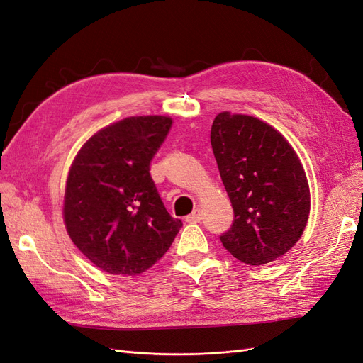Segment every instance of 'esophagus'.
<instances>
[{"mask_svg":"<svg viewBox=\"0 0 363 363\" xmlns=\"http://www.w3.org/2000/svg\"><path fill=\"white\" fill-rule=\"evenodd\" d=\"M186 221H188V223H199V221H201V213H200L199 208H195V211L189 216H186Z\"/></svg>","mask_w":363,"mask_h":363,"instance_id":"34e87169","label":"esophagus"}]
</instances>
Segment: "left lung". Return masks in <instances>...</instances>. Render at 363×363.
<instances>
[{
    "instance_id": "8db88e82",
    "label": "left lung",
    "mask_w": 363,
    "mask_h": 363,
    "mask_svg": "<svg viewBox=\"0 0 363 363\" xmlns=\"http://www.w3.org/2000/svg\"><path fill=\"white\" fill-rule=\"evenodd\" d=\"M219 174L235 219L219 236L248 265H263L289 251L304 232L311 194L303 164L289 142L263 121L219 113L211 131Z\"/></svg>"
}]
</instances>
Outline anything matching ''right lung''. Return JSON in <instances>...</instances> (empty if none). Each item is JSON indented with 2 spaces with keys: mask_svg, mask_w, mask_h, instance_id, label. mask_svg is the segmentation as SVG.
<instances>
[{
  "mask_svg": "<svg viewBox=\"0 0 363 363\" xmlns=\"http://www.w3.org/2000/svg\"><path fill=\"white\" fill-rule=\"evenodd\" d=\"M171 125L167 116L118 121L87 140L72 163L65 224L77 248L108 274L147 271L183 225L164 208L150 174Z\"/></svg>",
  "mask_w": 363,
  "mask_h": 363,
  "instance_id": "1",
  "label": "right lung"
}]
</instances>
